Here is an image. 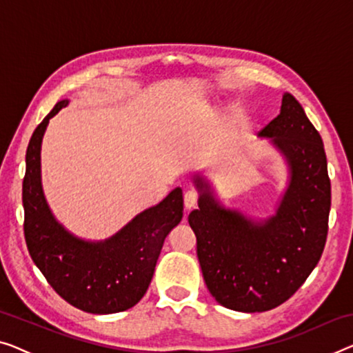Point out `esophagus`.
<instances>
[{
  "label": "esophagus",
  "mask_w": 353,
  "mask_h": 353,
  "mask_svg": "<svg viewBox=\"0 0 353 353\" xmlns=\"http://www.w3.org/2000/svg\"><path fill=\"white\" fill-rule=\"evenodd\" d=\"M196 201H198V194L188 190L185 192V194H183V206H185L187 210H192L194 206H196Z\"/></svg>",
  "instance_id": "34e87169"
}]
</instances>
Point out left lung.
<instances>
[{
    "label": "left lung",
    "instance_id": "left-lung-1",
    "mask_svg": "<svg viewBox=\"0 0 353 353\" xmlns=\"http://www.w3.org/2000/svg\"><path fill=\"white\" fill-rule=\"evenodd\" d=\"M285 165L287 181L271 214L255 217L225 206L203 171L192 182L198 208L188 215L204 282L215 301L238 312L285 303L322 256L331 185L319 131L283 92L281 112L259 133Z\"/></svg>",
    "mask_w": 353,
    "mask_h": 353
}]
</instances>
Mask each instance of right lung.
<instances>
[{"instance_id":"obj_1","label":"right lung","mask_w":353,"mask_h":353,"mask_svg":"<svg viewBox=\"0 0 353 353\" xmlns=\"http://www.w3.org/2000/svg\"><path fill=\"white\" fill-rule=\"evenodd\" d=\"M70 104L61 99L46 115L26 149L23 179L25 241L34 265L60 296L83 312L115 314L133 307L154 277L165 238L181 223L182 188L136 214L117 233L83 239L59 222L42 188L41 147L49 120Z\"/></svg>"}]
</instances>
